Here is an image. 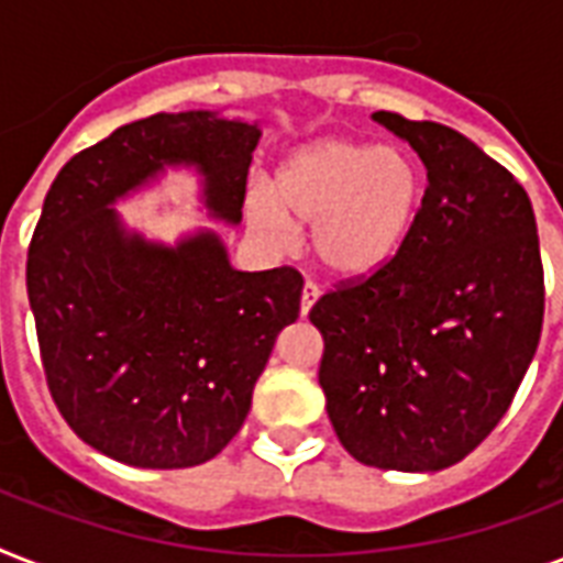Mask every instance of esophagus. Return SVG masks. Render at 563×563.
<instances>
[{
	"label": "esophagus",
	"instance_id": "34e87169",
	"mask_svg": "<svg viewBox=\"0 0 563 563\" xmlns=\"http://www.w3.org/2000/svg\"><path fill=\"white\" fill-rule=\"evenodd\" d=\"M318 295H321V291H318V286H312V283H303V291H300V316L307 318L309 312H312Z\"/></svg>",
	"mask_w": 563,
	"mask_h": 563
}]
</instances>
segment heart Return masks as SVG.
I'll return each mask as SVG.
<instances>
[{"instance_id": "b5f03b06", "label": "heart", "mask_w": 563, "mask_h": 563, "mask_svg": "<svg viewBox=\"0 0 563 563\" xmlns=\"http://www.w3.org/2000/svg\"><path fill=\"white\" fill-rule=\"evenodd\" d=\"M423 198L427 180L406 148L321 136L277 163L268 192L247 195L245 219L272 251H289L295 230L309 228L318 268L333 280L360 283L406 247Z\"/></svg>"}]
</instances>
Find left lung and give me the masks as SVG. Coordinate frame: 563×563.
Returning a JSON list of instances; mask_svg holds the SVG:
<instances>
[{
  "label": "left lung",
  "instance_id": "obj_1",
  "mask_svg": "<svg viewBox=\"0 0 563 563\" xmlns=\"http://www.w3.org/2000/svg\"><path fill=\"white\" fill-rule=\"evenodd\" d=\"M427 169L418 228L391 265L318 300V383L362 464L435 473L506 415L543 327L532 201L515 175L453 128L376 110Z\"/></svg>",
  "mask_w": 563,
  "mask_h": 563
}]
</instances>
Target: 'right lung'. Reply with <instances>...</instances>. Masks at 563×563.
I'll use <instances>...</instances> for the list:
<instances>
[{
	"instance_id": "1",
	"label": "right lung",
	"mask_w": 563,
	"mask_h": 563,
	"mask_svg": "<svg viewBox=\"0 0 563 563\" xmlns=\"http://www.w3.org/2000/svg\"><path fill=\"white\" fill-rule=\"evenodd\" d=\"M260 136V122L221 110L154 113L75 154L48 189L25 268L40 356L64 420L108 459L152 471L210 462L298 321V272H236L216 230L169 245L117 210L189 169L207 219L236 228Z\"/></svg>"
}]
</instances>
